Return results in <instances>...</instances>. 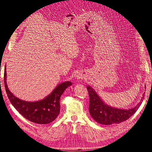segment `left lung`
I'll return each instance as SVG.
<instances>
[{"label":"left lung","mask_w":152,"mask_h":152,"mask_svg":"<svg viewBox=\"0 0 152 152\" xmlns=\"http://www.w3.org/2000/svg\"><path fill=\"white\" fill-rule=\"evenodd\" d=\"M87 89L90 98L89 109L91 115L96 122L103 125H111L126 121L137 111L144 99L143 94L141 102L132 108L118 109L106 104L91 86H87Z\"/></svg>","instance_id":"obj_1"}]
</instances>
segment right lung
<instances>
[{
  "label": "right lung",
  "instance_id": "obj_1",
  "mask_svg": "<svg viewBox=\"0 0 152 152\" xmlns=\"http://www.w3.org/2000/svg\"><path fill=\"white\" fill-rule=\"evenodd\" d=\"M6 70L4 72V85L8 98L18 112L28 121L39 124H46L56 119L60 112L61 96L68 86H72L70 81L62 82L57 86L51 93L44 99L34 102H25L14 96L7 85Z\"/></svg>",
  "mask_w": 152,
  "mask_h": 152
}]
</instances>
